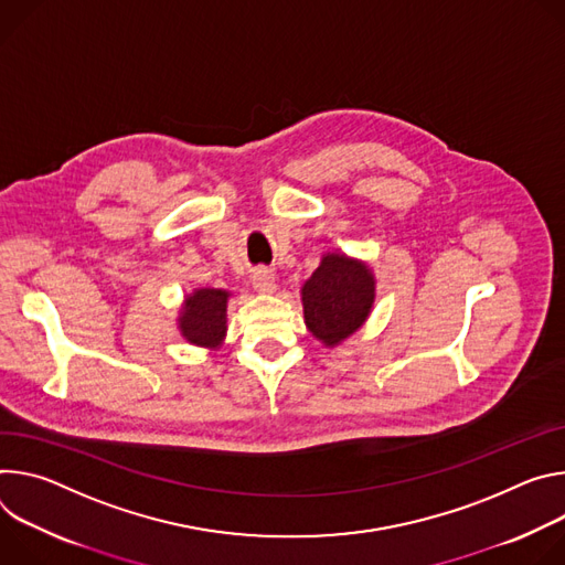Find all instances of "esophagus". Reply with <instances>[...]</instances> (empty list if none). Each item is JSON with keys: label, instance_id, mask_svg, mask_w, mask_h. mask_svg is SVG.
I'll return each instance as SVG.
<instances>
[{"label": "esophagus", "instance_id": "1", "mask_svg": "<svg viewBox=\"0 0 565 565\" xmlns=\"http://www.w3.org/2000/svg\"><path fill=\"white\" fill-rule=\"evenodd\" d=\"M254 287H256L258 291H263V294L274 291V289H276V278H274V274L267 271V269L256 271V274H254Z\"/></svg>", "mask_w": 565, "mask_h": 565}]
</instances>
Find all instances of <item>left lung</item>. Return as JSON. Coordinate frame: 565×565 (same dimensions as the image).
Instances as JSON below:
<instances>
[{"label":"left lung","mask_w":565,"mask_h":565,"mask_svg":"<svg viewBox=\"0 0 565 565\" xmlns=\"http://www.w3.org/2000/svg\"><path fill=\"white\" fill-rule=\"evenodd\" d=\"M374 300V280L365 265L345 256H326L302 287L305 323L326 345H337L361 328Z\"/></svg>","instance_id":"1"}]
</instances>
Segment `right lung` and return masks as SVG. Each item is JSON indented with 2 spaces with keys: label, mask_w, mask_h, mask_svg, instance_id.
<instances>
[{
  "label": "right lung",
  "mask_w": 565,
  "mask_h": 565,
  "mask_svg": "<svg viewBox=\"0 0 565 565\" xmlns=\"http://www.w3.org/2000/svg\"><path fill=\"white\" fill-rule=\"evenodd\" d=\"M228 291L198 289L188 296L179 317L181 334L195 345H217L226 332Z\"/></svg>",
  "instance_id": "right-lung-1"
}]
</instances>
